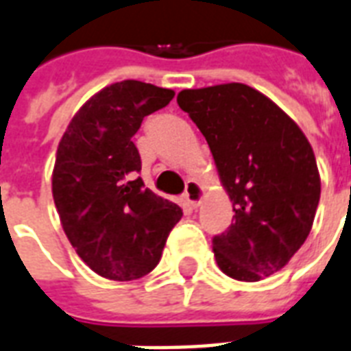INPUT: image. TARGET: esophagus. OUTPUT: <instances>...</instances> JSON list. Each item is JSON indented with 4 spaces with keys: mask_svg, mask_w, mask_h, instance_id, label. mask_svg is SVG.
<instances>
[{
    "mask_svg": "<svg viewBox=\"0 0 351 351\" xmlns=\"http://www.w3.org/2000/svg\"><path fill=\"white\" fill-rule=\"evenodd\" d=\"M184 199L187 200V204L193 206V208H197V206L202 202V199H204V189H202V186H200L199 182H195V180L187 182Z\"/></svg>",
    "mask_w": 351,
    "mask_h": 351,
    "instance_id": "34e87169",
    "label": "esophagus"
}]
</instances>
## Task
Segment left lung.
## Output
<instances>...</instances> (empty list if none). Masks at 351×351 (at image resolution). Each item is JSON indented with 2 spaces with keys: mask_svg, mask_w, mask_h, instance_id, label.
Returning <instances> with one entry per match:
<instances>
[{
  "mask_svg": "<svg viewBox=\"0 0 351 351\" xmlns=\"http://www.w3.org/2000/svg\"><path fill=\"white\" fill-rule=\"evenodd\" d=\"M210 145L234 202V223L213 237L219 269L259 282L289 263L311 232L320 175L300 127L263 93L230 82L176 97Z\"/></svg>",
  "mask_w": 351,
  "mask_h": 351,
  "instance_id": "obj_1",
  "label": "left lung"
}]
</instances>
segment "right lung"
Wrapping results in <instances>:
<instances>
[{
  "label": "right lung",
  "mask_w": 351,
  "mask_h": 351,
  "mask_svg": "<svg viewBox=\"0 0 351 351\" xmlns=\"http://www.w3.org/2000/svg\"><path fill=\"white\" fill-rule=\"evenodd\" d=\"M175 97L140 80L103 88L69 121L58 143L53 199L80 259L99 276L130 282L162 258L180 206L145 187L132 136Z\"/></svg>",
  "instance_id": "obj_1"
}]
</instances>
